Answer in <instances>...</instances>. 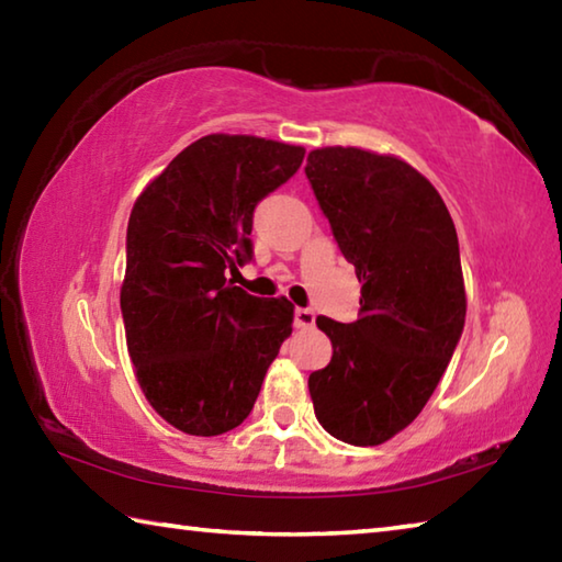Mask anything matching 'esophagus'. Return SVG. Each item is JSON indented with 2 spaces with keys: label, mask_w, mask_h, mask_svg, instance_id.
<instances>
[{
  "label": "esophagus",
  "mask_w": 562,
  "mask_h": 562,
  "mask_svg": "<svg viewBox=\"0 0 562 562\" xmlns=\"http://www.w3.org/2000/svg\"><path fill=\"white\" fill-rule=\"evenodd\" d=\"M315 325V312L312 310H304V307H297L294 310V327L297 329H307Z\"/></svg>",
  "instance_id": "obj_1"
}]
</instances>
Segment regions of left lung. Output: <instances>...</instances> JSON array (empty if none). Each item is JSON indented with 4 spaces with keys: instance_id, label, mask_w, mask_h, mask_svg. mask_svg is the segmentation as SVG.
<instances>
[{
    "instance_id": "8db88e82",
    "label": "left lung",
    "mask_w": 562,
    "mask_h": 562,
    "mask_svg": "<svg viewBox=\"0 0 562 562\" xmlns=\"http://www.w3.org/2000/svg\"><path fill=\"white\" fill-rule=\"evenodd\" d=\"M304 173L361 282L357 322L317 317L331 359L310 396L327 434L379 446L422 414L461 339L459 237L439 190L402 158L327 146Z\"/></svg>"
}]
</instances>
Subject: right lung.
<instances>
[{
	"label": "right lung",
	"instance_id": "add662e5",
	"mask_svg": "<svg viewBox=\"0 0 562 562\" xmlns=\"http://www.w3.org/2000/svg\"><path fill=\"white\" fill-rule=\"evenodd\" d=\"M304 148L211 133L180 150L128 217L121 315L148 404L190 436L252 412L292 335L288 297H252L225 278L252 258V213L302 166Z\"/></svg>",
	"mask_w": 562,
	"mask_h": 562
}]
</instances>
